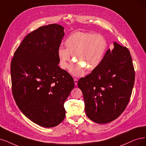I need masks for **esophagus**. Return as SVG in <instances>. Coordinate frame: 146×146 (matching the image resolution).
<instances>
[{"label": "esophagus", "mask_w": 146, "mask_h": 146, "mask_svg": "<svg viewBox=\"0 0 146 146\" xmlns=\"http://www.w3.org/2000/svg\"><path fill=\"white\" fill-rule=\"evenodd\" d=\"M74 84H75V85H78V80L77 79H76V78H74Z\"/></svg>", "instance_id": "34e87169"}]
</instances>
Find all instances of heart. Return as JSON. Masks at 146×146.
I'll use <instances>...</instances> for the list:
<instances>
[{
	"instance_id": "1",
	"label": "heart",
	"mask_w": 146,
	"mask_h": 146,
	"mask_svg": "<svg viewBox=\"0 0 146 146\" xmlns=\"http://www.w3.org/2000/svg\"><path fill=\"white\" fill-rule=\"evenodd\" d=\"M66 48H58L59 66L66 69L74 55L76 63L69 67V72L73 76H81L85 68L93 71L99 67L104 58L108 44L105 37L100 34L76 32L70 35L65 42Z\"/></svg>"
}]
</instances>
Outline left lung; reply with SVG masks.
I'll return each mask as SVG.
<instances>
[{"label": "left lung", "instance_id": "left-lung-1", "mask_svg": "<svg viewBox=\"0 0 146 146\" xmlns=\"http://www.w3.org/2000/svg\"><path fill=\"white\" fill-rule=\"evenodd\" d=\"M99 67L78 85L82 91L85 111L93 121L105 124L116 119L125 111L135 81V71L128 48L114 42Z\"/></svg>", "mask_w": 146, "mask_h": 146}]
</instances>
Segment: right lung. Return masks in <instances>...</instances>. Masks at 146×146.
Listing matches in <instances>:
<instances>
[{"mask_svg":"<svg viewBox=\"0 0 146 146\" xmlns=\"http://www.w3.org/2000/svg\"><path fill=\"white\" fill-rule=\"evenodd\" d=\"M64 28L40 27L23 39L11 64L12 90L23 114L36 125L52 127L64 119L65 101L74 87L71 75L58 66V48Z\"/></svg>","mask_w":146,"mask_h":146,"instance_id":"1","label":"right lung"}]
</instances>
